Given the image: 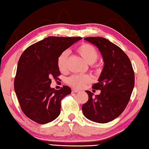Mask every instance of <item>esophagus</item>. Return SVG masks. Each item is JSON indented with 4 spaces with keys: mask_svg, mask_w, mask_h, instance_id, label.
Returning <instances> with one entry per match:
<instances>
[{
    "mask_svg": "<svg viewBox=\"0 0 149 149\" xmlns=\"http://www.w3.org/2000/svg\"><path fill=\"white\" fill-rule=\"evenodd\" d=\"M72 93H78L79 92V90H77V89H72Z\"/></svg>",
    "mask_w": 149,
    "mask_h": 149,
    "instance_id": "34e87169",
    "label": "esophagus"
}]
</instances>
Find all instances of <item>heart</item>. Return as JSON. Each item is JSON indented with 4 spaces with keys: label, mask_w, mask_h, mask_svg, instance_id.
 Here are the masks:
<instances>
[{
    "label": "heart",
    "mask_w": 149,
    "mask_h": 149,
    "mask_svg": "<svg viewBox=\"0 0 149 149\" xmlns=\"http://www.w3.org/2000/svg\"><path fill=\"white\" fill-rule=\"evenodd\" d=\"M77 52L88 64H93L98 59L99 54L97 49L89 44H83L77 47ZM68 51L65 50L60 54L57 60V65L61 72L67 70ZM89 74H75L68 79V84L76 88H81L91 81Z\"/></svg>",
    "instance_id": "heart-1"
}]
</instances>
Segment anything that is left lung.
I'll return each instance as SVG.
<instances>
[{
    "mask_svg": "<svg viewBox=\"0 0 149 149\" xmlns=\"http://www.w3.org/2000/svg\"><path fill=\"white\" fill-rule=\"evenodd\" d=\"M97 46L104 62L98 83L93 88L100 95L86 91L87 102L82 106L84 116L91 121L105 124L118 118L126 108L134 86V72L129 58L122 49L107 39L85 38Z\"/></svg>",
    "mask_w": 149,
    "mask_h": 149,
    "instance_id": "8db88e82",
    "label": "left lung"
}]
</instances>
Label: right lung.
Here are the masks:
<instances>
[{
	"mask_svg": "<svg viewBox=\"0 0 149 149\" xmlns=\"http://www.w3.org/2000/svg\"><path fill=\"white\" fill-rule=\"evenodd\" d=\"M81 39L49 36L31 45L21 54L14 88L21 110L29 119L44 124L60 115L61 100L71 89L68 86L59 90L51 88V79L60 74L59 55Z\"/></svg>",
	"mask_w": 149,
	"mask_h": 149,
	"instance_id": "right-lung-1",
	"label": "right lung"
}]
</instances>
